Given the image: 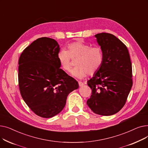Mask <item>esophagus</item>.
Masks as SVG:
<instances>
[{
	"label": "esophagus",
	"instance_id": "34e87169",
	"mask_svg": "<svg viewBox=\"0 0 148 148\" xmlns=\"http://www.w3.org/2000/svg\"><path fill=\"white\" fill-rule=\"evenodd\" d=\"M84 84L83 83H82V82H79V86H83Z\"/></svg>",
	"mask_w": 148,
	"mask_h": 148
}]
</instances>
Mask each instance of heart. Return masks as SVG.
Segmentation results:
<instances>
[{
	"label": "heart",
	"mask_w": 148,
	"mask_h": 148,
	"mask_svg": "<svg viewBox=\"0 0 148 148\" xmlns=\"http://www.w3.org/2000/svg\"><path fill=\"white\" fill-rule=\"evenodd\" d=\"M72 60L75 66L72 74L79 79L95 74L102 66L104 60L103 52L99 47H91L81 41L69 44L67 50H61L58 54V60L61 68L68 73L72 68Z\"/></svg>",
	"instance_id": "obj_1"
}]
</instances>
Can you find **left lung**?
I'll list each match as a JSON object with an SVG mask.
<instances>
[{
  "label": "left lung",
  "instance_id": "left-lung-1",
  "mask_svg": "<svg viewBox=\"0 0 148 148\" xmlns=\"http://www.w3.org/2000/svg\"><path fill=\"white\" fill-rule=\"evenodd\" d=\"M104 55L102 66L88 81L92 95L87 104L92 111L103 116L113 115L125 104L133 86L132 64L127 46L114 35H95Z\"/></svg>",
  "mask_w": 148,
  "mask_h": 148
}]
</instances>
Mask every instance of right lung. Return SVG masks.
Here are the masks:
<instances>
[{
	"mask_svg": "<svg viewBox=\"0 0 148 148\" xmlns=\"http://www.w3.org/2000/svg\"><path fill=\"white\" fill-rule=\"evenodd\" d=\"M59 50L56 41L40 38L23 50L18 60L21 95L34 113L44 118L59 113L68 94L79 88L77 80L60 68Z\"/></svg>",
	"mask_w": 148,
	"mask_h": 148,
	"instance_id": "add662e5",
	"label": "right lung"
}]
</instances>
